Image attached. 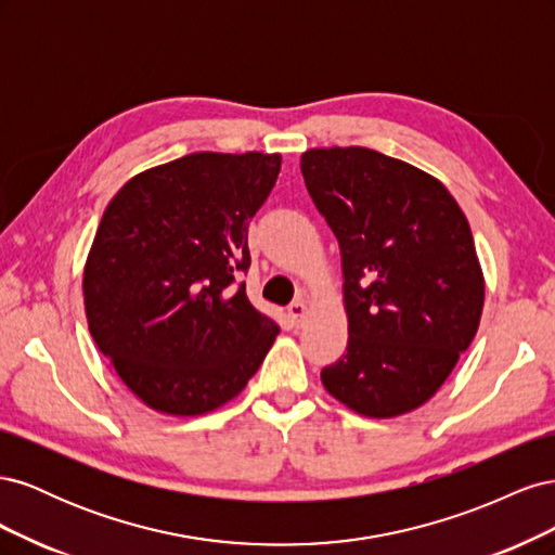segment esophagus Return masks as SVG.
<instances>
[{"instance_id":"obj_1","label":"esophagus","mask_w":555,"mask_h":555,"mask_svg":"<svg viewBox=\"0 0 555 555\" xmlns=\"http://www.w3.org/2000/svg\"><path fill=\"white\" fill-rule=\"evenodd\" d=\"M306 314H308V306L304 304V300H294V304L289 306V317H292V322H294L296 326H300V324H304Z\"/></svg>"}]
</instances>
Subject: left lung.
Instances as JSON below:
<instances>
[{
  "label": "left lung",
  "instance_id": "obj_1",
  "mask_svg": "<svg viewBox=\"0 0 555 555\" xmlns=\"http://www.w3.org/2000/svg\"><path fill=\"white\" fill-rule=\"evenodd\" d=\"M300 171L343 257L347 351L322 371L345 408L391 418L422 408L473 343L483 273L444 184L371 147H312Z\"/></svg>",
  "mask_w": 555,
  "mask_h": 555
}]
</instances>
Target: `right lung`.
<instances>
[{
    "instance_id": "add662e5",
    "label": "right lung",
    "mask_w": 555,
    "mask_h": 555,
    "mask_svg": "<svg viewBox=\"0 0 555 555\" xmlns=\"http://www.w3.org/2000/svg\"><path fill=\"white\" fill-rule=\"evenodd\" d=\"M278 153H192L127 180L82 271L88 326L143 405L198 416L236 398L280 326L249 304L247 224Z\"/></svg>"
}]
</instances>
